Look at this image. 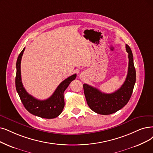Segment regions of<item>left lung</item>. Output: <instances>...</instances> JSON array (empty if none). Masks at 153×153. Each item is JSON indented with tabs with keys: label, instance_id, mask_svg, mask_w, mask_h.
I'll return each instance as SVG.
<instances>
[{
	"label": "left lung",
	"instance_id": "8db88e82",
	"mask_svg": "<svg viewBox=\"0 0 153 153\" xmlns=\"http://www.w3.org/2000/svg\"><path fill=\"white\" fill-rule=\"evenodd\" d=\"M129 58L127 75L121 87L112 94H105L86 83L83 84L84 94L87 104L99 114L109 115L124 107L129 102L136 83V70L130 47L126 45Z\"/></svg>",
	"mask_w": 153,
	"mask_h": 153
}]
</instances>
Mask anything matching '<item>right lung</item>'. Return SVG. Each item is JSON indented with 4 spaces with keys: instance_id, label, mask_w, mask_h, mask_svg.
<instances>
[{
    "instance_id": "right-lung-1",
    "label": "right lung",
    "mask_w": 153,
    "mask_h": 153,
    "mask_svg": "<svg viewBox=\"0 0 153 153\" xmlns=\"http://www.w3.org/2000/svg\"><path fill=\"white\" fill-rule=\"evenodd\" d=\"M24 48L19 54L16 62V88L21 100L27 111L34 115L45 119H53L62 112L65 107L63 93L70 83L74 80L76 75L74 74L61 83L53 94L46 100H40L29 94L23 87L21 80V62Z\"/></svg>"
}]
</instances>
